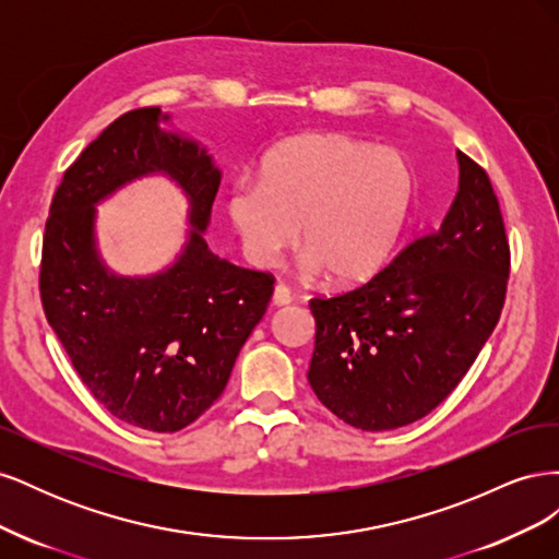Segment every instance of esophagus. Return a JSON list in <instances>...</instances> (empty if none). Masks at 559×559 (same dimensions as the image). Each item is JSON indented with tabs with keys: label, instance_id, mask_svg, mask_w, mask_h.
I'll return each mask as SVG.
<instances>
[{
	"label": "esophagus",
	"instance_id": "esophagus-1",
	"mask_svg": "<svg viewBox=\"0 0 559 559\" xmlns=\"http://www.w3.org/2000/svg\"><path fill=\"white\" fill-rule=\"evenodd\" d=\"M294 298L292 292L286 289L284 284H275V292H273V306H289Z\"/></svg>",
	"mask_w": 559,
	"mask_h": 559
}]
</instances>
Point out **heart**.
Segmentation results:
<instances>
[{
  "mask_svg": "<svg viewBox=\"0 0 559 559\" xmlns=\"http://www.w3.org/2000/svg\"><path fill=\"white\" fill-rule=\"evenodd\" d=\"M413 198L415 177L399 151L312 132L270 148L259 181L233 186L228 216L257 265L275 267L302 230V270L354 286L392 257Z\"/></svg>",
  "mask_w": 559,
  "mask_h": 559,
  "instance_id": "b5f03b06",
  "label": "heart"
}]
</instances>
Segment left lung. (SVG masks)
I'll use <instances>...</instances> for the list:
<instances>
[{
    "label": "left lung",
    "instance_id": "1",
    "mask_svg": "<svg viewBox=\"0 0 559 559\" xmlns=\"http://www.w3.org/2000/svg\"><path fill=\"white\" fill-rule=\"evenodd\" d=\"M456 165L441 226L359 289L310 300L308 382L349 427L389 431L429 415L497 326L509 282L503 218L483 167L462 151Z\"/></svg>",
    "mask_w": 559,
    "mask_h": 559
}]
</instances>
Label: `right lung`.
Here are the masks:
<instances>
[{"label":"right lung","instance_id":"add662e5","mask_svg":"<svg viewBox=\"0 0 559 559\" xmlns=\"http://www.w3.org/2000/svg\"><path fill=\"white\" fill-rule=\"evenodd\" d=\"M146 176L178 186L190 230L165 269L121 276L98 251L96 207ZM222 177L205 144L146 107L88 144L50 202L39 277L46 319L88 392L132 427L173 433L205 413L273 296V277L205 242Z\"/></svg>","mask_w":559,"mask_h":559}]
</instances>
